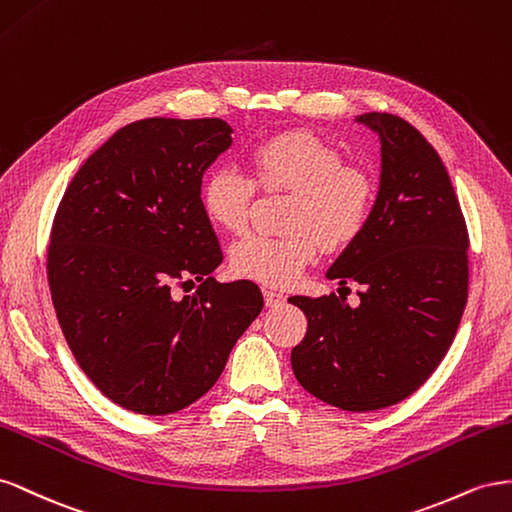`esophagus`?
Masks as SVG:
<instances>
[{"instance_id": "esophagus-1", "label": "esophagus", "mask_w": 512, "mask_h": 512, "mask_svg": "<svg viewBox=\"0 0 512 512\" xmlns=\"http://www.w3.org/2000/svg\"><path fill=\"white\" fill-rule=\"evenodd\" d=\"M264 298L268 306H279L281 302H285V296L281 291H274V289H264Z\"/></svg>"}]
</instances>
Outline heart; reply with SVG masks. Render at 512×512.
<instances>
[{"mask_svg":"<svg viewBox=\"0 0 512 512\" xmlns=\"http://www.w3.org/2000/svg\"><path fill=\"white\" fill-rule=\"evenodd\" d=\"M248 169L251 175L221 165L201 186L203 212L229 233L248 225L257 186L266 193H289L285 233H248L233 244L231 270L242 279L287 287L317 259L321 244L330 251L343 248L371 221L377 199L371 171L343 163L332 143L309 130H287L259 141L248 154Z\"/></svg>","mask_w":512,"mask_h":512,"instance_id":"1","label":"heart"}]
</instances>
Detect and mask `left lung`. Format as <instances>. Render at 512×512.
<instances>
[{
	"instance_id": "1",
	"label": "left lung",
	"mask_w": 512,
	"mask_h": 512,
	"mask_svg": "<svg viewBox=\"0 0 512 512\" xmlns=\"http://www.w3.org/2000/svg\"><path fill=\"white\" fill-rule=\"evenodd\" d=\"M382 139V180L369 225L328 279L356 281L345 296H291L309 328L291 349L304 390L347 412L410 397L446 356L467 302V225L440 154L392 113H364Z\"/></svg>"
}]
</instances>
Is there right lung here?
<instances>
[{"label": "right lung", "mask_w": 512, "mask_h": 512, "mask_svg": "<svg viewBox=\"0 0 512 512\" xmlns=\"http://www.w3.org/2000/svg\"><path fill=\"white\" fill-rule=\"evenodd\" d=\"M229 145L218 118L133 122L85 160L57 206L47 251L57 321L83 373L135 414L203 397L264 309L253 281L212 276L223 253L201 178ZM195 280V295L174 296Z\"/></svg>", "instance_id": "add662e5"}]
</instances>
